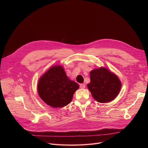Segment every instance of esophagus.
Segmentation results:
<instances>
[{"label":"esophagus","instance_id":"esophagus-1","mask_svg":"<svg viewBox=\"0 0 148 148\" xmlns=\"http://www.w3.org/2000/svg\"><path fill=\"white\" fill-rule=\"evenodd\" d=\"M79 87L81 89H84V88H86V85L84 84H81L79 85Z\"/></svg>","mask_w":148,"mask_h":148}]
</instances>
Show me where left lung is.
Listing matches in <instances>:
<instances>
[{
    "mask_svg": "<svg viewBox=\"0 0 148 148\" xmlns=\"http://www.w3.org/2000/svg\"><path fill=\"white\" fill-rule=\"evenodd\" d=\"M90 82L87 87L98 102L107 103L118 95L122 84L118 77L106 67H101L90 71Z\"/></svg>",
    "mask_w": 148,
    "mask_h": 148,
    "instance_id": "obj_1",
    "label": "left lung"
}]
</instances>
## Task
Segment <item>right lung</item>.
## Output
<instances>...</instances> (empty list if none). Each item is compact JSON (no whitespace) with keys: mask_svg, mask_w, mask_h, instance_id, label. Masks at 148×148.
Instances as JSON below:
<instances>
[{"mask_svg":"<svg viewBox=\"0 0 148 148\" xmlns=\"http://www.w3.org/2000/svg\"><path fill=\"white\" fill-rule=\"evenodd\" d=\"M78 88V84L70 79L60 65L50 68L40 77L37 84L40 98L53 108L64 107L70 103Z\"/></svg>","mask_w":148,"mask_h":148,"instance_id":"obj_1","label":"right lung"}]
</instances>
